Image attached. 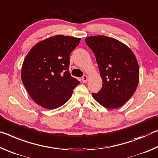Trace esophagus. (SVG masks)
I'll list each match as a JSON object with an SVG mask.
<instances>
[{"instance_id": "34e87169", "label": "esophagus", "mask_w": 158, "mask_h": 158, "mask_svg": "<svg viewBox=\"0 0 158 158\" xmlns=\"http://www.w3.org/2000/svg\"><path fill=\"white\" fill-rule=\"evenodd\" d=\"M87 80H88V77H87L86 75H84V76L82 77V81L83 82H86L87 81Z\"/></svg>"}]
</instances>
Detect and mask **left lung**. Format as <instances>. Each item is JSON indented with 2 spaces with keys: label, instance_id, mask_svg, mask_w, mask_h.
<instances>
[{
  "label": "left lung",
  "instance_id": "obj_1",
  "mask_svg": "<svg viewBox=\"0 0 158 158\" xmlns=\"http://www.w3.org/2000/svg\"><path fill=\"white\" fill-rule=\"evenodd\" d=\"M85 43L92 50L102 77V87L92 93L97 102L107 108H117L132 97L139 83V68L127 46L105 35L90 36Z\"/></svg>",
  "mask_w": 158,
  "mask_h": 158
}]
</instances>
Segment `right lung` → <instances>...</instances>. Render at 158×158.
I'll use <instances>...</instances> for the list:
<instances>
[{"label":"right lung","mask_w":158,"mask_h":158,"mask_svg":"<svg viewBox=\"0 0 158 158\" xmlns=\"http://www.w3.org/2000/svg\"><path fill=\"white\" fill-rule=\"evenodd\" d=\"M80 38L55 35L33 46L23 62L22 81L32 99L45 108L55 109L71 98L80 83L69 72L70 54Z\"/></svg>","instance_id":"add662e5"}]
</instances>
